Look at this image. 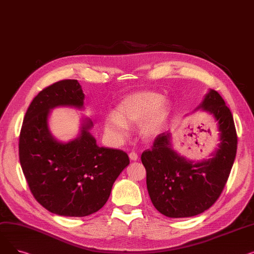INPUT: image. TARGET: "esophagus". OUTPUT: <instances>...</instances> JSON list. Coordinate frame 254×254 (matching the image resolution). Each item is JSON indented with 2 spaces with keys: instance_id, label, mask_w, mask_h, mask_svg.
<instances>
[{
  "instance_id": "1",
  "label": "esophagus",
  "mask_w": 254,
  "mask_h": 254,
  "mask_svg": "<svg viewBox=\"0 0 254 254\" xmlns=\"http://www.w3.org/2000/svg\"><path fill=\"white\" fill-rule=\"evenodd\" d=\"M128 156H129V158L131 159V161H137V159H138V154L135 151L129 152Z\"/></svg>"
}]
</instances>
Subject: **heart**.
I'll return each instance as SVG.
<instances>
[{
    "mask_svg": "<svg viewBox=\"0 0 254 254\" xmlns=\"http://www.w3.org/2000/svg\"><path fill=\"white\" fill-rule=\"evenodd\" d=\"M169 114V105L164 97L153 91L128 95L119 102L116 112L105 119V130L112 139L122 140L127 132L128 123H140V134L152 138L162 130Z\"/></svg>",
    "mask_w": 254,
    "mask_h": 254,
    "instance_id": "b5f03b06",
    "label": "heart"
}]
</instances>
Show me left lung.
I'll return each instance as SVG.
<instances>
[{
	"instance_id": "8db88e82",
	"label": "left lung",
	"mask_w": 254,
	"mask_h": 254,
	"mask_svg": "<svg viewBox=\"0 0 254 254\" xmlns=\"http://www.w3.org/2000/svg\"><path fill=\"white\" fill-rule=\"evenodd\" d=\"M199 107L218 123L221 142L214 157L196 164L186 161L173 150L169 132L159 134L141 155L151 202L168 217H191L208 210L220 196L234 165L238 137L230 108L214 89Z\"/></svg>"
}]
</instances>
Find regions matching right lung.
Returning <instances> with one entry per match:
<instances>
[{
  "mask_svg": "<svg viewBox=\"0 0 254 254\" xmlns=\"http://www.w3.org/2000/svg\"><path fill=\"white\" fill-rule=\"evenodd\" d=\"M84 93L75 79H64L40 91L23 118L19 135V161L36 201L53 214L83 217L108 201L112 185L129 164L120 149L100 147L88 129L63 144L50 135L47 118L57 106L81 108Z\"/></svg>",
  "mask_w": 254,
  "mask_h": 254,
  "instance_id": "add662e5",
  "label": "right lung"
}]
</instances>
